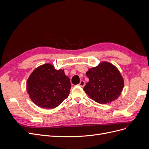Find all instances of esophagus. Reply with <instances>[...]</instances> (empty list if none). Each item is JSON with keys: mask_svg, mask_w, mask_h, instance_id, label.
<instances>
[{"mask_svg": "<svg viewBox=\"0 0 149 149\" xmlns=\"http://www.w3.org/2000/svg\"><path fill=\"white\" fill-rule=\"evenodd\" d=\"M85 84H86V83H85V82L84 81H81L79 84V86L81 87H84L85 86Z\"/></svg>", "mask_w": 149, "mask_h": 149, "instance_id": "esophagus-1", "label": "esophagus"}]
</instances>
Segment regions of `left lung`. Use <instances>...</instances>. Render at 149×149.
I'll return each mask as SVG.
<instances>
[{"label": "left lung", "mask_w": 149, "mask_h": 149, "mask_svg": "<svg viewBox=\"0 0 149 149\" xmlns=\"http://www.w3.org/2000/svg\"><path fill=\"white\" fill-rule=\"evenodd\" d=\"M89 82L84 90L92 100L100 104L110 103L121 95L124 79L118 69L107 62H101L86 73Z\"/></svg>", "instance_id": "left-lung-1"}]
</instances>
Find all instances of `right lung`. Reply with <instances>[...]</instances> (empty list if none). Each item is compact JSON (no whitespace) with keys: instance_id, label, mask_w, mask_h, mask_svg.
Listing matches in <instances>:
<instances>
[{"instance_id":"right-lung-1","label":"right lung","mask_w":149,"mask_h":149,"mask_svg":"<svg viewBox=\"0 0 149 149\" xmlns=\"http://www.w3.org/2000/svg\"><path fill=\"white\" fill-rule=\"evenodd\" d=\"M71 88L70 79L63 70H56L50 63L35 69L26 82L31 100L38 107L53 109L68 97Z\"/></svg>"}]
</instances>
